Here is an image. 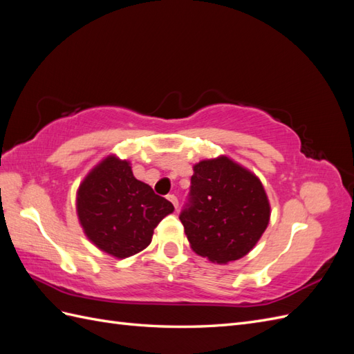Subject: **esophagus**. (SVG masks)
Wrapping results in <instances>:
<instances>
[{
  "mask_svg": "<svg viewBox=\"0 0 354 354\" xmlns=\"http://www.w3.org/2000/svg\"><path fill=\"white\" fill-rule=\"evenodd\" d=\"M167 199L171 201V203H173V205H174L176 208L178 207V199H177L176 195H167Z\"/></svg>",
  "mask_w": 354,
  "mask_h": 354,
  "instance_id": "34e87169",
  "label": "esophagus"
}]
</instances>
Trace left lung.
<instances>
[{
    "mask_svg": "<svg viewBox=\"0 0 354 354\" xmlns=\"http://www.w3.org/2000/svg\"><path fill=\"white\" fill-rule=\"evenodd\" d=\"M194 171L178 216L192 250L212 263L242 259L270 220L261 181L226 156L202 160Z\"/></svg>",
    "mask_w": 354,
    "mask_h": 354,
    "instance_id": "obj_1",
    "label": "left lung"
}]
</instances>
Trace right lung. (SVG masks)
I'll return each instance as SVG.
<instances>
[{"instance_id":"add662e5","label":"right lung","mask_w":354,"mask_h":354,"mask_svg":"<svg viewBox=\"0 0 354 354\" xmlns=\"http://www.w3.org/2000/svg\"><path fill=\"white\" fill-rule=\"evenodd\" d=\"M77 211L85 234L97 248L127 259L151 243L155 227L174 207L137 180L127 160L109 156L82 181Z\"/></svg>"}]
</instances>
